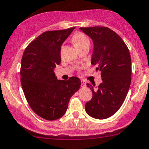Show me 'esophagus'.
<instances>
[{
    "label": "esophagus",
    "instance_id": "esophagus-1",
    "mask_svg": "<svg viewBox=\"0 0 149 149\" xmlns=\"http://www.w3.org/2000/svg\"><path fill=\"white\" fill-rule=\"evenodd\" d=\"M81 87H85V86H86V81H84V80L81 79Z\"/></svg>",
    "mask_w": 149,
    "mask_h": 149
}]
</instances>
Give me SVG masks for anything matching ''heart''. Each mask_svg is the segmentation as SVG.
Listing matches in <instances>:
<instances>
[{"instance_id": "1", "label": "heart", "mask_w": 149, "mask_h": 149, "mask_svg": "<svg viewBox=\"0 0 149 149\" xmlns=\"http://www.w3.org/2000/svg\"><path fill=\"white\" fill-rule=\"evenodd\" d=\"M72 41L77 49L86 46V45L89 46V44H90V40L88 36L81 32L75 33L72 38Z\"/></svg>"}]
</instances>
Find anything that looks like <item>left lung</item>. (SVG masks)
<instances>
[{
    "label": "left lung",
    "mask_w": 149,
    "mask_h": 149,
    "mask_svg": "<svg viewBox=\"0 0 149 149\" xmlns=\"http://www.w3.org/2000/svg\"><path fill=\"white\" fill-rule=\"evenodd\" d=\"M94 44L91 64L101 71L102 82L86 84L93 93L86 103L89 116L105 119L114 114L125 100L131 83L132 65L130 52L122 38L107 27L80 28Z\"/></svg>",
    "instance_id": "left-lung-1"
}]
</instances>
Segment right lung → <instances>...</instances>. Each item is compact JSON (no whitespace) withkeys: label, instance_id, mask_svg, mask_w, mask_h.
I'll return each mask as SVG.
<instances>
[{"label":"right lung","instance_id":"1","mask_svg":"<svg viewBox=\"0 0 149 149\" xmlns=\"http://www.w3.org/2000/svg\"><path fill=\"white\" fill-rule=\"evenodd\" d=\"M75 27L50 31L33 40L24 51L21 63V83L26 100L37 115L48 120L65 114L70 97L81 81L71 77L58 80L54 69L61 62V45Z\"/></svg>","mask_w":149,"mask_h":149}]
</instances>
